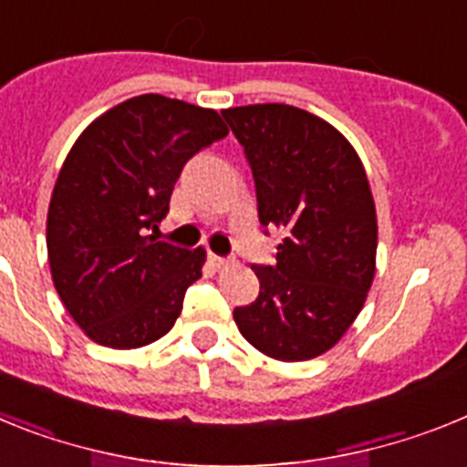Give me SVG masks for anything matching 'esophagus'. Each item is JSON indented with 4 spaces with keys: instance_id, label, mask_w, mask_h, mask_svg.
I'll return each instance as SVG.
<instances>
[{
    "instance_id": "esophagus-1",
    "label": "esophagus",
    "mask_w": 467,
    "mask_h": 467,
    "mask_svg": "<svg viewBox=\"0 0 467 467\" xmlns=\"http://www.w3.org/2000/svg\"><path fill=\"white\" fill-rule=\"evenodd\" d=\"M210 262H213L214 269H224V266H229V259L220 257V254H213V253H210Z\"/></svg>"
}]
</instances>
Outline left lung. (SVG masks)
I'll return each mask as SVG.
<instances>
[{
  "label": "left lung",
  "instance_id": "8db88e82",
  "mask_svg": "<svg viewBox=\"0 0 467 467\" xmlns=\"http://www.w3.org/2000/svg\"><path fill=\"white\" fill-rule=\"evenodd\" d=\"M222 117L253 168L259 222L285 234L275 262L253 266L259 296L234 320L274 360L323 356L362 311L377 271V208L360 156L299 107H231Z\"/></svg>",
  "mask_w": 467,
  "mask_h": 467
}]
</instances>
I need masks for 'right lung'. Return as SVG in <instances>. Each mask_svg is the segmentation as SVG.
Here are the masks:
<instances>
[{
  "label": "right lung",
  "mask_w": 467,
  "mask_h": 467,
  "mask_svg": "<svg viewBox=\"0 0 467 467\" xmlns=\"http://www.w3.org/2000/svg\"><path fill=\"white\" fill-rule=\"evenodd\" d=\"M226 133L214 109L147 93L95 119L69 150L48 203V264L95 344L140 348L175 325L205 250L147 231L168 214L184 163Z\"/></svg>",
  "instance_id": "1"
}]
</instances>
